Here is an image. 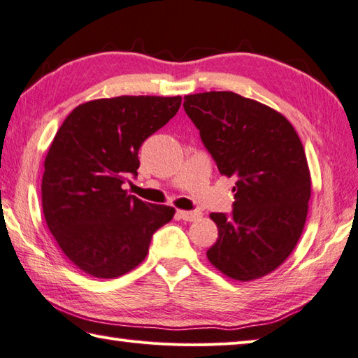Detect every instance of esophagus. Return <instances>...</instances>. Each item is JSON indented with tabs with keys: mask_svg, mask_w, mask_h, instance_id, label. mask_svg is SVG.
<instances>
[{
	"mask_svg": "<svg viewBox=\"0 0 358 358\" xmlns=\"http://www.w3.org/2000/svg\"><path fill=\"white\" fill-rule=\"evenodd\" d=\"M177 215L178 218L185 220V222H195L196 218L201 217V212L200 210H178Z\"/></svg>",
	"mask_w": 358,
	"mask_h": 358,
	"instance_id": "1",
	"label": "esophagus"
}]
</instances>
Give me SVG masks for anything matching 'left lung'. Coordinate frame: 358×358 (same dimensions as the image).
<instances>
[{
	"instance_id": "1",
	"label": "left lung",
	"mask_w": 358,
	"mask_h": 358,
	"mask_svg": "<svg viewBox=\"0 0 358 358\" xmlns=\"http://www.w3.org/2000/svg\"><path fill=\"white\" fill-rule=\"evenodd\" d=\"M183 106L220 173L237 180L232 215H209L218 238L208 260L237 281L268 275L305 229L310 172L300 136L275 109L229 90L186 95Z\"/></svg>"
}]
</instances>
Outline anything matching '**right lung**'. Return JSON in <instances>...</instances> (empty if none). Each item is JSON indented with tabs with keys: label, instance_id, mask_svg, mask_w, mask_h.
<instances>
[{
	"label": "right lung",
	"instance_id": "1",
	"mask_svg": "<svg viewBox=\"0 0 358 358\" xmlns=\"http://www.w3.org/2000/svg\"><path fill=\"white\" fill-rule=\"evenodd\" d=\"M181 96L121 95L77 106L44 159L41 204L63 254L95 278H117L148 255L152 235L175 209L127 194L143 141L162 129Z\"/></svg>",
	"mask_w": 358,
	"mask_h": 358
}]
</instances>
